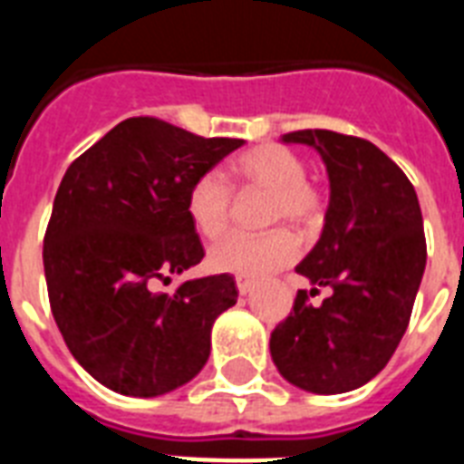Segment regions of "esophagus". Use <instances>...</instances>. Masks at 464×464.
Segmentation results:
<instances>
[{
    "instance_id": "1",
    "label": "esophagus",
    "mask_w": 464,
    "mask_h": 464,
    "mask_svg": "<svg viewBox=\"0 0 464 464\" xmlns=\"http://www.w3.org/2000/svg\"><path fill=\"white\" fill-rule=\"evenodd\" d=\"M253 286H255L253 279H247V276H236V289H238V294H243V296H246V294H250V291H253Z\"/></svg>"
}]
</instances>
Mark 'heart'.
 <instances>
[{
	"mask_svg": "<svg viewBox=\"0 0 464 464\" xmlns=\"http://www.w3.org/2000/svg\"><path fill=\"white\" fill-rule=\"evenodd\" d=\"M305 160L282 147L262 144L247 149L228 166V182L238 192H265V224H291L308 231L323 221L324 199L317 185L305 178ZM218 173L199 175L188 189L185 209L195 231L207 240H217L231 224L233 192ZM296 238L286 228L246 236L231 233L209 250V267L226 275L257 279L296 260Z\"/></svg>",
	"mask_w": 464,
	"mask_h": 464,
	"instance_id": "obj_1",
	"label": "heart"
}]
</instances>
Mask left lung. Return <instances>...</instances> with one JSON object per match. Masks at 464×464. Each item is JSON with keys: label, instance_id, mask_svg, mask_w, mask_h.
Masks as SVG:
<instances>
[{"label": "left lung", "instance_id": "8db88e82", "mask_svg": "<svg viewBox=\"0 0 464 464\" xmlns=\"http://www.w3.org/2000/svg\"><path fill=\"white\" fill-rule=\"evenodd\" d=\"M284 141L308 144L330 175L323 236L296 267L315 286L269 339L272 361L296 388L337 395L366 385L395 353L426 267L424 218L410 178L371 141L332 130H298Z\"/></svg>", "mask_w": 464, "mask_h": 464}]
</instances>
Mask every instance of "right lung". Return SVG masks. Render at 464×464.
I'll return each mask as SVG.
<instances>
[{"mask_svg":"<svg viewBox=\"0 0 464 464\" xmlns=\"http://www.w3.org/2000/svg\"><path fill=\"white\" fill-rule=\"evenodd\" d=\"M243 144L130 118L72 160L43 240L47 298L64 344L101 385L156 397L209 359L211 324L238 298L231 275L159 291L202 262L189 185Z\"/></svg>","mask_w":464,"mask_h":464,"instance_id":"obj_1","label":"right lung"}]
</instances>
